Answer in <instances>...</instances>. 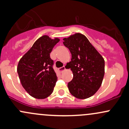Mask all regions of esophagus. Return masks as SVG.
I'll list each match as a JSON object with an SVG mask.
<instances>
[{
    "label": "esophagus",
    "instance_id": "1",
    "mask_svg": "<svg viewBox=\"0 0 129 129\" xmlns=\"http://www.w3.org/2000/svg\"><path fill=\"white\" fill-rule=\"evenodd\" d=\"M65 70V66H62V67L59 68H58V71L59 72H62L63 70Z\"/></svg>",
    "mask_w": 129,
    "mask_h": 129
}]
</instances>
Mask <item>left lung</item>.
<instances>
[{"label":"left lung","mask_w":129,"mask_h":129,"mask_svg":"<svg viewBox=\"0 0 129 129\" xmlns=\"http://www.w3.org/2000/svg\"><path fill=\"white\" fill-rule=\"evenodd\" d=\"M63 44L72 55L68 63L73 73L68 82L71 93L79 99L89 98L102 85L105 74V60L83 34L77 33L63 39Z\"/></svg>","instance_id":"1"}]
</instances>
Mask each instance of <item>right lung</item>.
Masks as SVG:
<instances>
[{"mask_svg":"<svg viewBox=\"0 0 129 129\" xmlns=\"http://www.w3.org/2000/svg\"><path fill=\"white\" fill-rule=\"evenodd\" d=\"M59 41L47 36L40 37L19 61L17 72L21 83L33 97L44 99L53 92L57 77L50 53Z\"/></svg>","mask_w":129,"mask_h":129,"instance_id":"1","label":"right lung"}]
</instances>
